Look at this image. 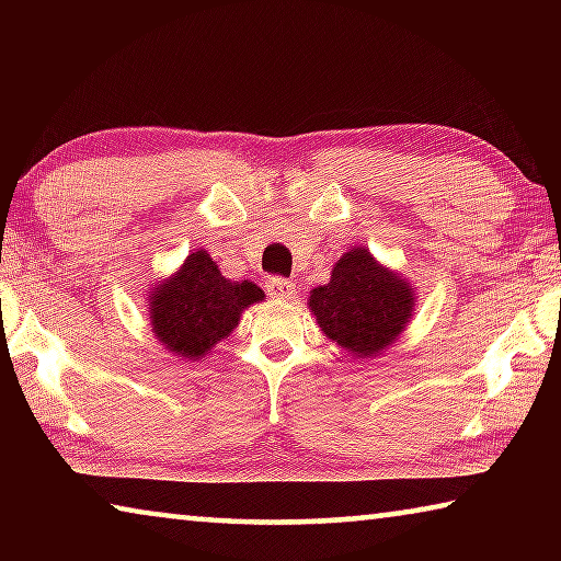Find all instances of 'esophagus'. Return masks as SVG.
Segmentation results:
<instances>
[{"label":"esophagus","mask_w":561,"mask_h":561,"mask_svg":"<svg viewBox=\"0 0 561 561\" xmlns=\"http://www.w3.org/2000/svg\"><path fill=\"white\" fill-rule=\"evenodd\" d=\"M264 289H267V294L274 299H289L294 294V284L284 277H270L264 282Z\"/></svg>","instance_id":"34e87169"}]
</instances>
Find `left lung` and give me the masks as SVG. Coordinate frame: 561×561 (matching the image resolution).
Wrapping results in <instances>:
<instances>
[{"label":"left lung","instance_id":"obj_1","mask_svg":"<svg viewBox=\"0 0 561 561\" xmlns=\"http://www.w3.org/2000/svg\"><path fill=\"white\" fill-rule=\"evenodd\" d=\"M413 304L411 284L378 264L366 247L346 252L329 284L309 297L319 329L356 358H371L393 344L413 317Z\"/></svg>","mask_w":561,"mask_h":561}]
</instances>
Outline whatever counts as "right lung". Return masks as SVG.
<instances>
[{
	"label": "right lung",
	"mask_w": 561,
	"mask_h": 561,
	"mask_svg": "<svg viewBox=\"0 0 561 561\" xmlns=\"http://www.w3.org/2000/svg\"><path fill=\"white\" fill-rule=\"evenodd\" d=\"M264 291L254 282L225 279L205 250L190 254L173 277L153 284L150 327L170 354L197 360L240 324V314Z\"/></svg>",
	"instance_id": "add662e5"
}]
</instances>
